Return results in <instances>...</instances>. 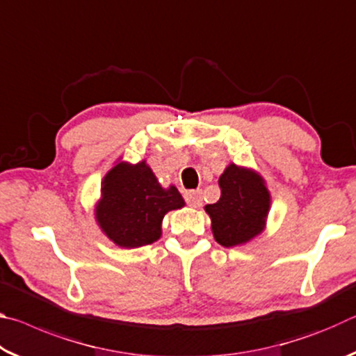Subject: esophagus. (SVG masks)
<instances>
[{
    "label": "esophagus",
    "mask_w": 356,
    "mask_h": 356,
    "mask_svg": "<svg viewBox=\"0 0 356 356\" xmlns=\"http://www.w3.org/2000/svg\"><path fill=\"white\" fill-rule=\"evenodd\" d=\"M185 201L188 202L190 207H201L202 204V191L201 190H190L185 191Z\"/></svg>",
    "instance_id": "esophagus-1"
}]
</instances>
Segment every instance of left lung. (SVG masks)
Returning a JSON list of instances; mask_svg holds the SVG:
<instances>
[{"label": "left lung", "mask_w": 356, "mask_h": 356, "mask_svg": "<svg viewBox=\"0 0 356 356\" xmlns=\"http://www.w3.org/2000/svg\"><path fill=\"white\" fill-rule=\"evenodd\" d=\"M221 197L204 210L212 221L216 242L226 248L250 243L265 231L272 195L252 168L229 163L218 179Z\"/></svg>", "instance_id": "1"}]
</instances>
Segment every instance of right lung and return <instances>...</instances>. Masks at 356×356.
<instances>
[{
	"label": "right lung",
	"instance_id": "add662e5",
	"mask_svg": "<svg viewBox=\"0 0 356 356\" xmlns=\"http://www.w3.org/2000/svg\"><path fill=\"white\" fill-rule=\"evenodd\" d=\"M185 201L174 185L163 186L147 165L118 160L102 179L94 206L100 231L119 248H140L161 237V222Z\"/></svg>",
	"mask_w": 356,
	"mask_h": 356
}]
</instances>
